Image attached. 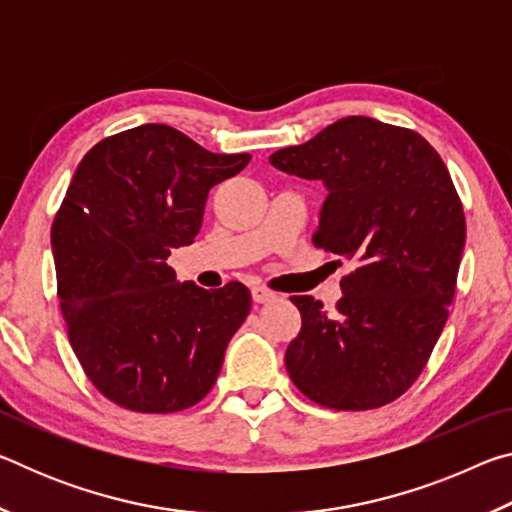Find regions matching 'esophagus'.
<instances>
[{
  "instance_id": "1",
  "label": "esophagus",
  "mask_w": 512,
  "mask_h": 512,
  "mask_svg": "<svg viewBox=\"0 0 512 512\" xmlns=\"http://www.w3.org/2000/svg\"><path fill=\"white\" fill-rule=\"evenodd\" d=\"M250 296H253V302H257V305H264V302L275 300V293L264 289V287H253L250 289Z\"/></svg>"
}]
</instances>
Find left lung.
<instances>
[{
	"label": "left lung",
	"instance_id": "obj_1",
	"mask_svg": "<svg viewBox=\"0 0 512 512\" xmlns=\"http://www.w3.org/2000/svg\"><path fill=\"white\" fill-rule=\"evenodd\" d=\"M268 162L325 185L314 246L354 266L332 316L291 296L302 327L284 354L289 377L327 409L397 400L427 366L456 291L465 214L445 162L422 135L372 117L334 121Z\"/></svg>",
	"mask_w": 512,
	"mask_h": 512
}]
</instances>
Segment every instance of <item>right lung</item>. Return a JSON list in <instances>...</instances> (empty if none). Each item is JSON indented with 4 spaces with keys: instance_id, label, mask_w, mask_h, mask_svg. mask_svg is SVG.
<instances>
[{
    "instance_id": "add662e5",
    "label": "right lung",
    "mask_w": 512,
    "mask_h": 512,
    "mask_svg": "<svg viewBox=\"0 0 512 512\" xmlns=\"http://www.w3.org/2000/svg\"><path fill=\"white\" fill-rule=\"evenodd\" d=\"M248 162L142 124L94 144L76 167L51 225L58 300L76 359L110 402L173 413L212 391L250 291L178 282L167 257L194 244L210 189Z\"/></svg>"
}]
</instances>
